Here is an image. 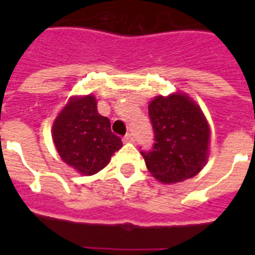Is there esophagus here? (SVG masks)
Instances as JSON below:
<instances>
[{"label": "esophagus", "mask_w": 255, "mask_h": 255, "mask_svg": "<svg viewBox=\"0 0 255 255\" xmlns=\"http://www.w3.org/2000/svg\"><path fill=\"white\" fill-rule=\"evenodd\" d=\"M123 141L124 143H133V141H135V139H133V135H132V133H127V135L123 137Z\"/></svg>", "instance_id": "34e87169"}]
</instances>
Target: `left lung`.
Returning a JSON list of instances; mask_svg holds the SVG:
<instances>
[{"label": "left lung", "instance_id": "left-lung-1", "mask_svg": "<svg viewBox=\"0 0 255 255\" xmlns=\"http://www.w3.org/2000/svg\"><path fill=\"white\" fill-rule=\"evenodd\" d=\"M155 141L141 151L148 170L164 184L196 176L208 161L210 129L201 108L188 95L156 96L148 106Z\"/></svg>", "mask_w": 255, "mask_h": 255}]
</instances>
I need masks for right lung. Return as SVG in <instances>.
<instances>
[{
    "mask_svg": "<svg viewBox=\"0 0 255 255\" xmlns=\"http://www.w3.org/2000/svg\"><path fill=\"white\" fill-rule=\"evenodd\" d=\"M53 140L61 159L85 176L98 173L123 147L111 123L98 112L92 95L71 98L53 124Z\"/></svg>",
    "mask_w": 255,
    "mask_h": 255,
    "instance_id": "add662e5",
    "label": "right lung"
}]
</instances>
